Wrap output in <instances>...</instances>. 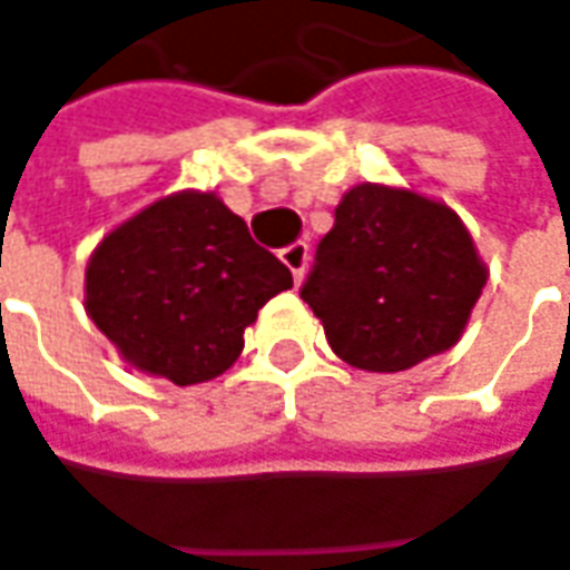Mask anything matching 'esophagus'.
<instances>
[{"label": "esophagus", "mask_w": 570, "mask_h": 570, "mask_svg": "<svg viewBox=\"0 0 570 570\" xmlns=\"http://www.w3.org/2000/svg\"><path fill=\"white\" fill-rule=\"evenodd\" d=\"M281 261H284L286 267H289L293 281L299 284V281H303V274H306V264H309V245H303V242L289 245V248H284V252H281Z\"/></svg>", "instance_id": "obj_1"}]
</instances>
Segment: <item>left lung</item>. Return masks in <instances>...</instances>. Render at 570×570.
Instances as JSON below:
<instances>
[{"mask_svg":"<svg viewBox=\"0 0 570 570\" xmlns=\"http://www.w3.org/2000/svg\"><path fill=\"white\" fill-rule=\"evenodd\" d=\"M484 284L474 242L449 206L361 184L338 203L299 296L342 361L393 374L452 348Z\"/></svg>","mask_w":570,"mask_h":570,"instance_id":"1","label":"left lung"}]
</instances>
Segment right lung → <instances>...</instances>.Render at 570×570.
Returning <instances> with one entry per match:
<instances>
[{
	"mask_svg": "<svg viewBox=\"0 0 570 570\" xmlns=\"http://www.w3.org/2000/svg\"><path fill=\"white\" fill-rule=\"evenodd\" d=\"M289 286L245 218L213 193H177L102 238L86 309L138 371L189 386L228 371L257 309Z\"/></svg>",
	"mask_w": 570,
	"mask_h": 570,
	"instance_id": "right-lung-1",
	"label": "right lung"
}]
</instances>
